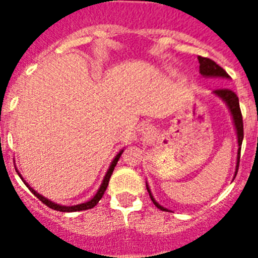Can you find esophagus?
<instances>
[{"instance_id":"esophagus-1","label":"esophagus","mask_w":258,"mask_h":258,"mask_svg":"<svg viewBox=\"0 0 258 258\" xmlns=\"http://www.w3.org/2000/svg\"><path fill=\"white\" fill-rule=\"evenodd\" d=\"M141 132H142V134H145V136H149L150 133H152V127L150 126V125H142V126H141Z\"/></svg>"}]
</instances>
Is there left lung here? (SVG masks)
Masks as SVG:
<instances>
[{
  "mask_svg": "<svg viewBox=\"0 0 258 258\" xmlns=\"http://www.w3.org/2000/svg\"><path fill=\"white\" fill-rule=\"evenodd\" d=\"M199 59V71L200 74L203 75L204 77H222V79H229V75L222 67L216 63L214 60L209 58H203V56H198ZM214 95H217L218 98H221L226 106L229 107V111L232 116V121H234V126H235L236 131V137H238V159H236V170H235V175L238 173V168H239V160H240V150H241V142H243V137H244V132H243V117H241V111L240 107H239V98L236 97V94L230 89H217V90H214L213 92ZM146 187H147V191L150 194V198H151L152 203H154L155 206L157 207L161 211H168L166 208H164L163 206H160L156 200L154 199L152 197L151 191H150L149 184H146Z\"/></svg>",
  "mask_w": 258,
  "mask_h": 258,
  "instance_id": "obj_1",
  "label": "left lung"
}]
</instances>
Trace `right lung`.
Instances as JSON below:
<instances>
[{
	"instance_id": "obj_1",
	"label": "right lung",
	"mask_w": 258,
	"mask_h": 258,
	"mask_svg": "<svg viewBox=\"0 0 258 258\" xmlns=\"http://www.w3.org/2000/svg\"><path fill=\"white\" fill-rule=\"evenodd\" d=\"M122 151H124V150H121V151L118 152V154L116 155V156H115V159H113V160H112V163H111V165H109L108 170H107L106 175H104L103 181H102L101 187L98 188V191H97V194H95V195H94V198H93V199L89 200V202L83 203V204H77V206H72V207H70V206H68V207H67V206H59V204H55V203L50 202L49 199H46V198H44V197H42V195H40V194H38L37 191L33 190V188H32L31 186H29V184L27 183V182L22 178V175H20V173H19V172H18V174L20 175V178L23 179V182H24V183L27 184V187H28L29 190H31V192L33 194V195H35V197H37L38 199L41 200V202L44 203V204H46V206L49 207V208L55 209V211H59V212H77V211H86V209H92L93 207L97 206L98 202H99V200L102 199V197H103L104 191H106L107 186H108V182H109V178H111V174H112L113 169H115L116 164H117L118 159H120V156H121Z\"/></svg>"
}]
</instances>
